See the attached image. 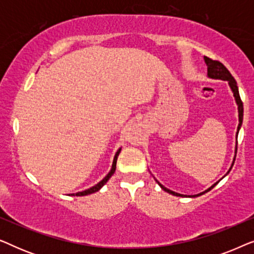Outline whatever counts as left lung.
Returning a JSON list of instances; mask_svg holds the SVG:
<instances>
[{"instance_id": "left-lung-1", "label": "left lung", "mask_w": 254, "mask_h": 254, "mask_svg": "<svg viewBox=\"0 0 254 254\" xmlns=\"http://www.w3.org/2000/svg\"><path fill=\"white\" fill-rule=\"evenodd\" d=\"M204 61H206V64H207V67H208V76H209V77H211V78H218V79H224V81H228L229 85H230L232 92H234V96H235V98H236V102H237V105H238V114H239L238 130H239V128H241L242 123H243V102H242V99H241V96H239L237 82H236V79L234 78V76H232V75L230 74V71H229L228 69L225 68V65H224L223 64H222V62L217 61V60H213V59L207 58V57H204ZM236 152H237V148H236ZM234 163H235V158H234ZM234 163H232V165H234ZM232 165H231V168H232ZM231 168H230V170H231ZM230 170H229L228 172H230ZM157 183H158V182H157ZM216 184H217V183H216ZM216 184H215V185H216ZM158 185L161 186L162 189L165 190V192L172 194V195L183 196L182 194L173 192V190H170L169 189H166V187L161 185V184H159V183H158ZM215 185L211 186L210 189H213V187H214ZM210 189L207 190H204V192L200 193V194H196V195H193V196H199V195H201V194H203V193L208 192V190H210Z\"/></svg>"}]
</instances>
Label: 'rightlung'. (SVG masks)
<instances>
[{
    "instance_id": "add662e5",
    "label": "right lung",
    "mask_w": 254,
    "mask_h": 254,
    "mask_svg": "<svg viewBox=\"0 0 254 254\" xmlns=\"http://www.w3.org/2000/svg\"><path fill=\"white\" fill-rule=\"evenodd\" d=\"M119 152H120V149L119 150L117 151V154H116V156H114V159H113V164H112V169H111V171L109 172V175H107L105 178H104L102 182H99L98 184H97V185H95L93 187H91V189H89V190H83V192H78V193H76V194H71V195H76V196H83V195H88V194H91V193H95V192H97V190H99L100 189H102V187L105 185L106 184V182L107 180H109L111 177L113 176V173L116 172V168H117V159H118V156H119Z\"/></svg>"
}]
</instances>
